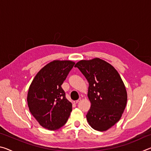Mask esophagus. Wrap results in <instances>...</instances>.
<instances>
[{
  "instance_id": "obj_1",
  "label": "esophagus",
  "mask_w": 151,
  "mask_h": 151,
  "mask_svg": "<svg viewBox=\"0 0 151 151\" xmlns=\"http://www.w3.org/2000/svg\"><path fill=\"white\" fill-rule=\"evenodd\" d=\"M81 101V99H78V100H76V101H74V103L76 104V103H79V102H80Z\"/></svg>"
}]
</instances>
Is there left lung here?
Wrapping results in <instances>:
<instances>
[{
    "label": "left lung",
    "mask_w": 151,
    "mask_h": 151,
    "mask_svg": "<svg viewBox=\"0 0 151 151\" xmlns=\"http://www.w3.org/2000/svg\"><path fill=\"white\" fill-rule=\"evenodd\" d=\"M88 83V97L91 106L86 120L93 129L106 131L114 126L123 114L127 93L117 70L99 58L81 60L76 63Z\"/></svg>",
    "instance_id": "1"
}]
</instances>
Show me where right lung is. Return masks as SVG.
<instances>
[{
  "instance_id": "obj_1",
  "label": "right lung",
  "mask_w": 151,
  "mask_h": 151,
  "mask_svg": "<svg viewBox=\"0 0 151 151\" xmlns=\"http://www.w3.org/2000/svg\"><path fill=\"white\" fill-rule=\"evenodd\" d=\"M75 62L55 60L42 67L33 79L27 94L29 111L42 127L55 131L66 123L72 104L61 87Z\"/></svg>"
}]
</instances>
